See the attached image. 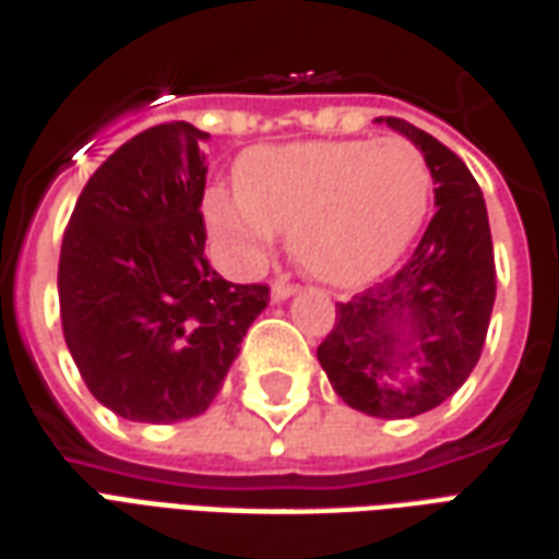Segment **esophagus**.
<instances>
[{"label": "esophagus", "mask_w": 559, "mask_h": 559, "mask_svg": "<svg viewBox=\"0 0 559 559\" xmlns=\"http://www.w3.org/2000/svg\"><path fill=\"white\" fill-rule=\"evenodd\" d=\"M293 293H296V284H293V281L278 278L275 284H272V299H275V302L287 299V296H293Z\"/></svg>", "instance_id": "esophagus-1"}]
</instances>
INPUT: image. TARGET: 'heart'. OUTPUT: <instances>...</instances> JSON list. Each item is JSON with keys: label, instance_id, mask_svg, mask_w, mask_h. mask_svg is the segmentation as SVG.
<instances>
[{"label": "heart", "instance_id": "b5f03b06", "mask_svg": "<svg viewBox=\"0 0 559 559\" xmlns=\"http://www.w3.org/2000/svg\"><path fill=\"white\" fill-rule=\"evenodd\" d=\"M239 197L212 190L205 214L241 266H260L275 233L314 278L354 287L381 275L424 224L432 169L402 135L257 147L239 159Z\"/></svg>", "mask_w": 559, "mask_h": 559}]
</instances>
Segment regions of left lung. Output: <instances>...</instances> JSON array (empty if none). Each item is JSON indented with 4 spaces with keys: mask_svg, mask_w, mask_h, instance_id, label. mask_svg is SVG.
Listing matches in <instances>:
<instances>
[{
    "mask_svg": "<svg viewBox=\"0 0 559 559\" xmlns=\"http://www.w3.org/2000/svg\"><path fill=\"white\" fill-rule=\"evenodd\" d=\"M388 127L424 151L439 212L390 278L335 302L318 360L350 408L402 420L442 405L475 369L497 299V263L481 187L466 163L402 117H388ZM415 361L421 378L390 389L389 378Z\"/></svg>",
    "mask_w": 559,
    "mask_h": 559,
    "instance_id": "8db88e82",
    "label": "left lung"
}]
</instances>
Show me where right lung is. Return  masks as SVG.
Masks as SVG:
<instances>
[{
    "label": "right lung",
    "mask_w": 559,
    "mask_h": 559,
    "mask_svg": "<svg viewBox=\"0 0 559 559\" xmlns=\"http://www.w3.org/2000/svg\"><path fill=\"white\" fill-rule=\"evenodd\" d=\"M209 132L159 123L120 144L62 233L60 320L90 393L139 424L202 415L269 284L224 281L205 260Z\"/></svg>",
    "instance_id": "obj_1"
}]
</instances>
